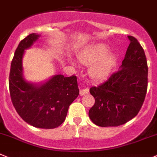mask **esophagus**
<instances>
[{
    "mask_svg": "<svg viewBox=\"0 0 157 157\" xmlns=\"http://www.w3.org/2000/svg\"><path fill=\"white\" fill-rule=\"evenodd\" d=\"M89 92V89L88 88H85V89H81L80 90V96H83L85 94H86L87 93Z\"/></svg>",
    "mask_w": 157,
    "mask_h": 157,
    "instance_id": "1",
    "label": "esophagus"
}]
</instances>
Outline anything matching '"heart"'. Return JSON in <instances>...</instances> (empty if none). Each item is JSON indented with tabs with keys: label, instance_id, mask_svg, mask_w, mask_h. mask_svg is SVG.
I'll return each mask as SVG.
<instances>
[{
	"label": "heart",
	"instance_id": "heart-1",
	"mask_svg": "<svg viewBox=\"0 0 157 157\" xmlns=\"http://www.w3.org/2000/svg\"><path fill=\"white\" fill-rule=\"evenodd\" d=\"M108 47L104 44H97L90 46L78 54L80 63L90 67L89 74L94 80L100 81L109 76L115 64V57L107 54Z\"/></svg>",
	"mask_w": 157,
	"mask_h": 157
}]
</instances>
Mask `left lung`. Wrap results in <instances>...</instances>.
Wrapping results in <instances>:
<instances>
[{
  "instance_id": "obj_1",
  "label": "left lung",
  "mask_w": 157,
  "mask_h": 157,
  "mask_svg": "<svg viewBox=\"0 0 157 157\" xmlns=\"http://www.w3.org/2000/svg\"><path fill=\"white\" fill-rule=\"evenodd\" d=\"M130 44L120 70L90 93L95 99L89 117L100 127H118L133 119L143 106L147 90L148 67L140 44L128 36Z\"/></svg>"
}]
</instances>
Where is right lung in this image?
Segmentation results:
<instances>
[{
  "label": "right lung",
  "instance_id": "1",
  "mask_svg": "<svg viewBox=\"0 0 157 157\" xmlns=\"http://www.w3.org/2000/svg\"><path fill=\"white\" fill-rule=\"evenodd\" d=\"M30 33L20 42L10 65L9 90L10 99L20 117L33 127L54 129L65 121L68 108L78 97L77 77L56 75L40 86L29 83L23 78L22 57L24 50L37 40Z\"/></svg>",
  "mask_w": 157,
  "mask_h": 157
}]
</instances>
